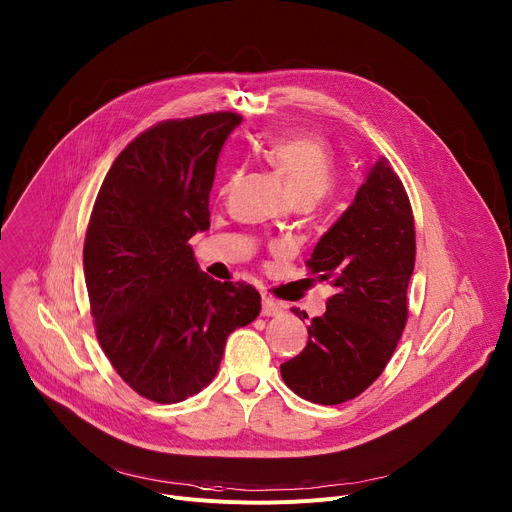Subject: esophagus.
Here are the masks:
<instances>
[{"label": "esophagus", "mask_w": 512, "mask_h": 512, "mask_svg": "<svg viewBox=\"0 0 512 512\" xmlns=\"http://www.w3.org/2000/svg\"><path fill=\"white\" fill-rule=\"evenodd\" d=\"M263 316H280L284 314V306L280 302H275L269 296H263V308H261Z\"/></svg>", "instance_id": "esophagus-1"}]
</instances>
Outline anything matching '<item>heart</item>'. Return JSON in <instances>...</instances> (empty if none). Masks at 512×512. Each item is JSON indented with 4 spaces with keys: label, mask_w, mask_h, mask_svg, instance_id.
Wrapping results in <instances>:
<instances>
[{
    "label": "heart",
    "mask_w": 512,
    "mask_h": 512,
    "mask_svg": "<svg viewBox=\"0 0 512 512\" xmlns=\"http://www.w3.org/2000/svg\"><path fill=\"white\" fill-rule=\"evenodd\" d=\"M261 155L286 181L292 198L327 194L335 183V157L320 138L308 134H277L261 145Z\"/></svg>",
    "instance_id": "1"
}]
</instances>
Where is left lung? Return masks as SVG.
Listing matches in <instances>:
<instances>
[{"label": "left lung", "mask_w": 512, "mask_h": 512, "mask_svg": "<svg viewBox=\"0 0 512 512\" xmlns=\"http://www.w3.org/2000/svg\"><path fill=\"white\" fill-rule=\"evenodd\" d=\"M414 220L404 185L380 157L316 243L306 267L337 294L308 324L300 355L282 363L290 390L314 404H341L374 384L406 324V290L414 269ZM296 316L306 312L294 310Z\"/></svg>", "instance_id": "1"}]
</instances>
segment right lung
<instances>
[{
  "label": "right lung",
  "instance_id": "obj_1",
  "mask_svg": "<svg viewBox=\"0 0 512 512\" xmlns=\"http://www.w3.org/2000/svg\"><path fill=\"white\" fill-rule=\"evenodd\" d=\"M235 112L161 122L110 167L91 212L83 271L98 341L136 392L161 404L218 374L226 337L253 322L259 292L216 282L188 241L210 228V190Z\"/></svg>",
  "mask_w": 512,
  "mask_h": 512
}]
</instances>
